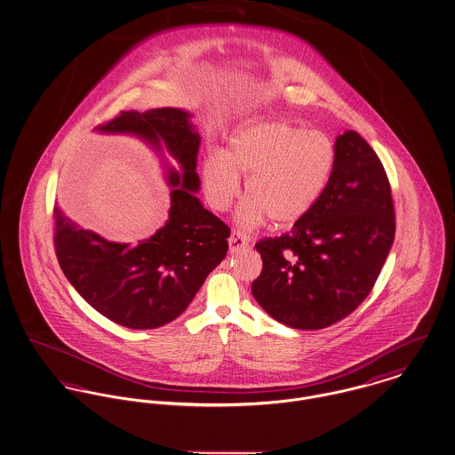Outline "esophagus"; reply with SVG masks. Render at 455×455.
Masks as SVG:
<instances>
[{
  "label": "esophagus",
  "mask_w": 455,
  "mask_h": 455,
  "mask_svg": "<svg viewBox=\"0 0 455 455\" xmlns=\"http://www.w3.org/2000/svg\"><path fill=\"white\" fill-rule=\"evenodd\" d=\"M248 243H250V240H248L243 233L233 231L231 236H229V251H231V253H236V251L246 250V248H248Z\"/></svg>",
  "instance_id": "esophagus-1"
}]
</instances>
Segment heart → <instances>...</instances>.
<instances>
[{
	"label": "heart",
	"instance_id": "1",
	"mask_svg": "<svg viewBox=\"0 0 455 455\" xmlns=\"http://www.w3.org/2000/svg\"><path fill=\"white\" fill-rule=\"evenodd\" d=\"M336 145L323 131H305L286 121L248 122L228 140L226 152L209 153L202 180L215 211H226L244 180L246 200L238 213L244 229L271 217L290 226L310 212L336 169Z\"/></svg>",
	"mask_w": 455,
	"mask_h": 455
}]
</instances>
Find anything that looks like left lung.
I'll list each match as a JSON object with an SVG mask.
<instances>
[{"label": "left lung", "instance_id": "left-lung-1", "mask_svg": "<svg viewBox=\"0 0 455 455\" xmlns=\"http://www.w3.org/2000/svg\"><path fill=\"white\" fill-rule=\"evenodd\" d=\"M334 145L336 169L317 205L290 233L255 244L264 267L251 295L295 330H323L352 314L394 244V200L381 160L355 131Z\"/></svg>", "mask_w": 455, "mask_h": 455}]
</instances>
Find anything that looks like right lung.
Instances as JSON below:
<instances>
[{
	"mask_svg": "<svg viewBox=\"0 0 455 455\" xmlns=\"http://www.w3.org/2000/svg\"><path fill=\"white\" fill-rule=\"evenodd\" d=\"M191 117L172 107L129 110L96 127L103 134L136 136L162 160L171 209L165 226L148 240L134 246L108 242L77 226L60 207L53 211L55 251L65 277L94 310L124 328L155 330L180 317L228 253L229 228L196 196L202 138Z\"/></svg>",
	"mask_w": 455,
	"mask_h": 455,
	"instance_id": "1",
	"label": "right lung"
}]
</instances>
